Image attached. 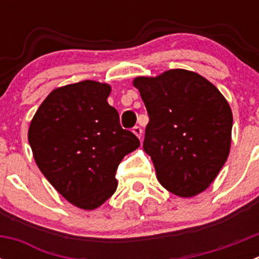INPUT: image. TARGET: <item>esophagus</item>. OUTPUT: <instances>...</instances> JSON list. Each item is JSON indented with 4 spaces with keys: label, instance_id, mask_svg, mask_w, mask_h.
<instances>
[{
    "label": "esophagus",
    "instance_id": "obj_1",
    "mask_svg": "<svg viewBox=\"0 0 259 259\" xmlns=\"http://www.w3.org/2000/svg\"><path fill=\"white\" fill-rule=\"evenodd\" d=\"M132 132H134V134L136 135V136L139 137V139H140V140H141V136H143V130H141V127L136 125V127H134Z\"/></svg>",
    "mask_w": 259,
    "mask_h": 259
}]
</instances>
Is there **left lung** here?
Returning a JSON list of instances; mask_svg holds the SVG:
<instances>
[{"label":"left lung","mask_w":259,"mask_h":259,"mask_svg":"<svg viewBox=\"0 0 259 259\" xmlns=\"http://www.w3.org/2000/svg\"><path fill=\"white\" fill-rule=\"evenodd\" d=\"M134 85L149 114L143 148L158 182L183 198L206 191L230 154L227 100L209 80L183 68L135 77Z\"/></svg>","instance_id":"left-lung-1"}]
</instances>
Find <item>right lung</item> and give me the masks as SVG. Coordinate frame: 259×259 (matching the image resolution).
<instances>
[{"label":"right lung","mask_w":259,"mask_h":259,"mask_svg":"<svg viewBox=\"0 0 259 259\" xmlns=\"http://www.w3.org/2000/svg\"><path fill=\"white\" fill-rule=\"evenodd\" d=\"M111 87L95 80L59 87L33 115L28 141L50 184L74 206L95 210L116 191L115 172L140 141L107 104Z\"/></svg>","instance_id":"add662e5"}]
</instances>
